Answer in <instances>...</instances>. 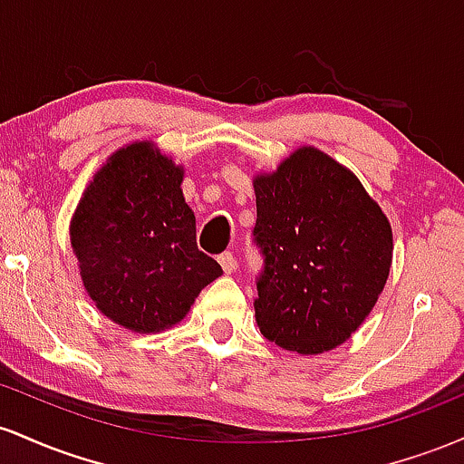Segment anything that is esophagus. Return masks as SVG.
Here are the masks:
<instances>
[{
	"mask_svg": "<svg viewBox=\"0 0 464 464\" xmlns=\"http://www.w3.org/2000/svg\"><path fill=\"white\" fill-rule=\"evenodd\" d=\"M218 262H220V266H222V270H225L227 275H231L233 270L237 268V262H236V255L233 253H222L220 257H218Z\"/></svg>",
	"mask_w": 464,
	"mask_h": 464,
	"instance_id": "obj_1",
	"label": "esophagus"
}]
</instances>
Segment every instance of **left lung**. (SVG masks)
<instances>
[{
	"label": "left lung",
	"mask_w": 464,
	"mask_h": 464,
	"mask_svg": "<svg viewBox=\"0 0 464 464\" xmlns=\"http://www.w3.org/2000/svg\"><path fill=\"white\" fill-rule=\"evenodd\" d=\"M264 253L259 332L301 355L332 351L364 323L392 264V228L360 179L314 146L253 177Z\"/></svg>",
	"instance_id": "8db88e82"
}]
</instances>
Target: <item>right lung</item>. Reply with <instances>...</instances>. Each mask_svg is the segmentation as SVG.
I'll return each mask as SVG.
<instances>
[{"instance_id": "right-lung-1", "label": "right lung", "mask_w": 464, "mask_h": 464, "mask_svg": "<svg viewBox=\"0 0 464 464\" xmlns=\"http://www.w3.org/2000/svg\"><path fill=\"white\" fill-rule=\"evenodd\" d=\"M183 177V165L154 141L126 143L93 174L72 216L69 239L84 290L129 332L179 324L202 287L222 275L196 244Z\"/></svg>"}]
</instances>
